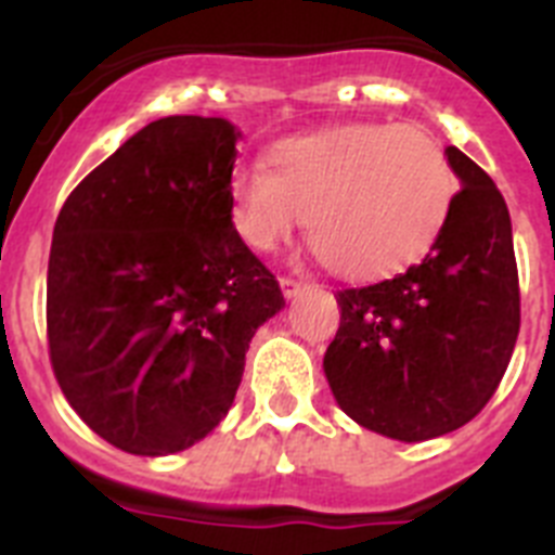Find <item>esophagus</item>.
<instances>
[{
    "instance_id": "esophagus-1",
    "label": "esophagus",
    "mask_w": 555,
    "mask_h": 555,
    "mask_svg": "<svg viewBox=\"0 0 555 555\" xmlns=\"http://www.w3.org/2000/svg\"><path fill=\"white\" fill-rule=\"evenodd\" d=\"M306 286H308V283L297 281V278H281V288H283V294H286L288 300H292V297H297V294H300Z\"/></svg>"
}]
</instances>
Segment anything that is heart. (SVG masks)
Returning a JSON list of instances; mask_svg holds the SVG:
<instances>
[{"label":"heart","instance_id":"obj_1","mask_svg":"<svg viewBox=\"0 0 555 555\" xmlns=\"http://www.w3.org/2000/svg\"><path fill=\"white\" fill-rule=\"evenodd\" d=\"M455 197L444 146L420 125H350L274 146L272 171L230 178V219L258 253H274L308 217V242L341 278H384L423 258Z\"/></svg>","mask_w":555,"mask_h":555}]
</instances>
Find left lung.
<instances>
[{
    "mask_svg": "<svg viewBox=\"0 0 555 555\" xmlns=\"http://www.w3.org/2000/svg\"><path fill=\"white\" fill-rule=\"evenodd\" d=\"M453 208L425 258L391 281L341 288L325 375L361 428L425 442L467 425L500 386L519 333L512 219L487 171L455 146Z\"/></svg>",
    "mask_w": 555,
    "mask_h": 555,
    "instance_id": "1",
    "label": "left lung"
}]
</instances>
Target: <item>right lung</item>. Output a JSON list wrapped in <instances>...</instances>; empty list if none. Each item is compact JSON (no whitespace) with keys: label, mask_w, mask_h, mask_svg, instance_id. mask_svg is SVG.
Returning a JSON list of instances; mask_svg holds the SVG:
<instances>
[{"label":"right lung","mask_w":555,"mask_h":555,"mask_svg":"<svg viewBox=\"0 0 555 555\" xmlns=\"http://www.w3.org/2000/svg\"><path fill=\"white\" fill-rule=\"evenodd\" d=\"M242 132L141 127L57 214L49 361L82 423L132 455L180 453L224 420L255 331L286 306L230 219Z\"/></svg>","instance_id":"add662e5"}]
</instances>
